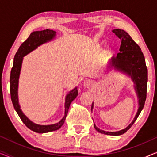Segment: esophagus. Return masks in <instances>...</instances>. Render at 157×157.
<instances>
[{
	"instance_id": "34e87169",
	"label": "esophagus",
	"mask_w": 157,
	"mask_h": 157,
	"mask_svg": "<svg viewBox=\"0 0 157 157\" xmlns=\"http://www.w3.org/2000/svg\"><path fill=\"white\" fill-rule=\"evenodd\" d=\"M93 85V82L91 80H86L84 81V86L86 88H89L91 87V86Z\"/></svg>"
}]
</instances>
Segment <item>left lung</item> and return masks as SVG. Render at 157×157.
Returning a JSON list of instances; mask_svg holds the SVG:
<instances>
[{"mask_svg":"<svg viewBox=\"0 0 157 157\" xmlns=\"http://www.w3.org/2000/svg\"><path fill=\"white\" fill-rule=\"evenodd\" d=\"M113 33H114L117 37L121 40V44L119 48L120 52L117 53V57L112 58L111 66H114L117 69L121 70L132 76V78L136 84L139 106L134 119L125 129L117 132H104L96 127L95 124L94 128L97 132L101 134L119 136L124 134L132 127L144 106L145 101L147 98L148 70L146 65L144 56L141 50V48L131 38V36L125 31L121 29L113 30ZM93 107L94 104H92L91 111Z\"/></svg>","mask_w":157,"mask_h":157,"instance_id":"obj_1","label":"left lung"}]
</instances>
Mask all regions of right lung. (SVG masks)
<instances>
[{
  "instance_id": "add662e5",
  "label": "right lung",
  "mask_w": 157,
  "mask_h": 157,
  "mask_svg": "<svg viewBox=\"0 0 157 157\" xmlns=\"http://www.w3.org/2000/svg\"><path fill=\"white\" fill-rule=\"evenodd\" d=\"M56 35V32L52 30H44L40 31H34L30 34L29 38L22 43L21 46L19 47L18 51L14 56L13 65L10 71V98L13 105L15 110L16 111L19 117L22 120L23 124L30 129L37 133H47L51 132L53 131L58 130L63 126L65 121L66 117L67 116L68 109L70 104L74 101L77 96H78V90L76 88L66 96V103H65V116L59 123L52 125L41 126L38 125L30 121L23 114L20 109V106L18 104V78L20 75V71L22 63L23 57L28 53L31 52L34 49H36L38 46L46 43L48 40L52 39Z\"/></svg>"
}]
</instances>
